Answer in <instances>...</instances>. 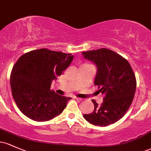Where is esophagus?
Returning <instances> with one entry per match:
<instances>
[{"label":"esophagus","instance_id":"obj_1","mask_svg":"<svg viewBox=\"0 0 151 151\" xmlns=\"http://www.w3.org/2000/svg\"><path fill=\"white\" fill-rule=\"evenodd\" d=\"M74 99L77 100L78 101H82V99H80V98H78V97H74Z\"/></svg>","mask_w":151,"mask_h":151}]
</instances>
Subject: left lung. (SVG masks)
<instances>
[{
  "instance_id": "8db88e82",
  "label": "left lung",
  "mask_w": 151,
  "mask_h": 151,
  "mask_svg": "<svg viewBox=\"0 0 151 151\" xmlns=\"http://www.w3.org/2000/svg\"><path fill=\"white\" fill-rule=\"evenodd\" d=\"M81 54L84 59L96 65L94 85L104 94L103 103L99 105L92 100L94 110L83 116L94 126L113 124L125 115L134 97L136 80L132 68L125 58L106 48Z\"/></svg>"
}]
</instances>
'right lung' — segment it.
Here are the masks:
<instances>
[{
	"label": "right lung",
	"mask_w": 151,
	"mask_h": 151,
	"mask_svg": "<svg viewBox=\"0 0 151 151\" xmlns=\"http://www.w3.org/2000/svg\"><path fill=\"white\" fill-rule=\"evenodd\" d=\"M73 58L72 54L40 49L18 59L10 82L13 99L24 115L35 121H47L62 113L71 98L51 91L50 86Z\"/></svg>",
	"instance_id": "add662e5"
}]
</instances>
